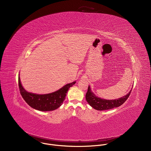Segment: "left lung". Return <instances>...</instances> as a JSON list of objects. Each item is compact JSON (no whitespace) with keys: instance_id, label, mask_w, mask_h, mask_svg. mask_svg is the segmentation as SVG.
I'll list each match as a JSON object with an SVG mask.
<instances>
[{"instance_id":"1","label":"left lung","mask_w":151,"mask_h":151,"mask_svg":"<svg viewBox=\"0 0 151 151\" xmlns=\"http://www.w3.org/2000/svg\"><path fill=\"white\" fill-rule=\"evenodd\" d=\"M131 90L126 96L122 97L119 99L114 100H106L96 96L95 94L91 91L89 86H88V91L86 95V98L87 102L92 108L98 110H105L114 108H117L123 104L129 97Z\"/></svg>"}]
</instances>
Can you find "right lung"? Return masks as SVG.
<instances>
[{"instance_id": "obj_1", "label": "right lung", "mask_w": 151, "mask_h": 151, "mask_svg": "<svg viewBox=\"0 0 151 151\" xmlns=\"http://www.w3.org/2000/svg\"><path fill=\"white\" fill-rule=\"evenodd\" d=\"M75 83L76 81L68 84L53 93L38 95L26 91L22 86L19 77V87L22 98L31 108L40 111H51L59 108L65 100L68 89Z\"/></svg>"}]
</instances>
